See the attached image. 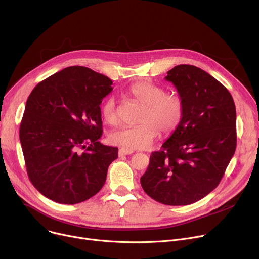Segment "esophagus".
<instances>
[{"instance_id":"34e87169","label":"esophagus","mask_w":259,"mask_h":259,"mask_svg":"<svg viewBox=\"0 0 259 259\" xmlns=\"http://www.w3.org/2000/svg\"><path fill=\"white\" fill-rule=\"evenodd\" d=\"M134 151L132 150V149H127V148H121V149H119V151H118V155L119 156H123V155H130V154H132Z\"/></svg>"}]
</instances>
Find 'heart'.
<instances>
[{"mask_svg":"<svg viewBox=\"0 0 259 259\" xmlns=\"http://www.w3.org/2000/svg\"><path fill=\"white\" fill-rule=\"evenodd\" d=\"M128 95L144 106L138 125L127 126L110 134L109 142L127 149H144L161 132L170 134L182 121L184 104L176 93H165L164 89L148 81H140L128 89ZM102 116L111 126L120 123L117 103L113 98L107 99L102 106Z\"/></svg>","mask_w":259,"mask_h":259,"instance_id":"b5f03b06","label":"heart"}]
</instances>
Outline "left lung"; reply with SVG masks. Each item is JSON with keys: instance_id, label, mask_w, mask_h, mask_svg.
<instances>
[{"instance_id": "obj_1", "label": "left lung", "mask_w": 259, "mask_h": 259, "mask_svg": "<svg viewBox=\"0 0 259 259\" xmlns=\"http://www.w3.org/2000/svg\"><path fill=\"white\" fill-rule=\"evenodd\" d=\"M165 80L183 100V118L151 153L140 181L156 202L186 206L213 191L224 175L237 146L236 106L218 80L195 66H176Z\"/></svg>"}]
</instances>
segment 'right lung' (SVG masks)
<instances>
[{
  "label": "right lung",
  "mask_w": 259,
  "mask_h": 259,
  "mask_svg": "<svg viewBox=\"0 0 259 259\" xmlns=\"http://www.w3.org/2000/svg\"><path fill=\"white\" fill-rule=\"evenodd\" d=\"M112 81L90 68L73 66L37 84L19 128L25 167L36 189L53 202L74 205L104 186L118 148L100 143V105Z\"/></svg>",
  "instance_id": "add662e5"
}]
</instances>
